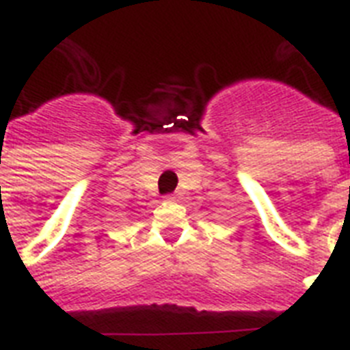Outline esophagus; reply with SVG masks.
Instances as JSON below:
<instances>
[{"label": "esophagus", "mask_w": 350, "mask_h": 350, "mask_svg": "<svg viewBox=\"0 0 350 350\" xmlns=\"http://www.w3.org/2000/svg\"><path fill=\"white\" fill-rule=\"evenodd\" d=\"M165 200H167V202H176V200H178V196H176V194H167V196H165Z\"/></svg>", "instance_id": "1"}]
</instances>
